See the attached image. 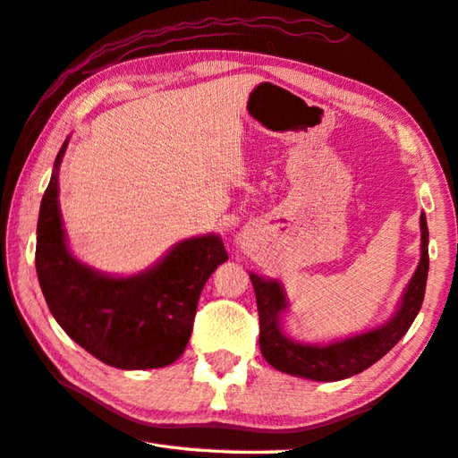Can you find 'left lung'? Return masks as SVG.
Returning a JSON list of instances; mask_svg holds the SVG:
<instances>
[{"label": "left lung", "mask_w": 458, "mask_h": 458, "mask_svg": "<svg viewBox=\"0 0 458 458\" xmlns=\"http://www.w3.org/2000/svg\"><path fill=\"white\" fill-rule=\"evenodd\" d=\"M428 276V228L427 216L420 214V260L409 284L403 290L396 310L378 327L330 343H301L288 335L284 320L290 302L284 286L276 278L250 272L260 316V351L266 362L293 377L335 382L354 377L378 362L401 340L425 301Z\"/></svg>", "instance_id": "8db88e82"}]
</instances>
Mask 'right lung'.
<instances>
[{
    "instance_id": "right-lung-1",
    "label": "right lung",
    "mask_w": 458,
    "mask_h": 458,
    "mask_svg": "<svg viewBox=\"0 0 458 458\" xmlns=\"http://www.w3.org/2000/svg\"><path fill=\"white\" fill-rule=\"evenodd\" d=\"M57 152L39 206L36 270L55 322L73 343L107 367L162 369L176 362L192 335L202 288L228 260L218 234L184 238L136 274H107L72 252L60 210Z\"/></svg>"
}]
</instances>
